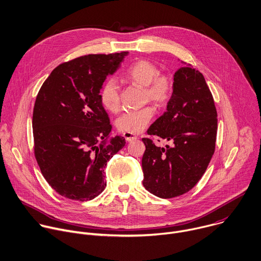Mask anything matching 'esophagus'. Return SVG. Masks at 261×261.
<instances>
[{
	"instance_id": "34e87169",
	"label": "esophagus",
	"mask_w": 261,
	"mask_h": 261,
	"mask_svg": "<svg viewBox=\"0 0 261 261\" xmlns=\"http://www.w3.org/2000/svg\"><path fill=\"white\" fill-rule=\"evenodd\" d=\"M123 137H124V139H125L127 142H132V141L138 139V137H137L136 135L132 134V133H123Z\"/></svg>"
}]
</instances>
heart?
Instances as JSON below:
<instances>
[{"label": "heart", "mask_w": 261, "mask_h": 261, "mask_svg": "<svg viewBox=\"0 0 261 261\" xmlns=\"http://www.w3.org/2000/svg\"><path fill=\"white\" fill-rule=\"evenodd\" d=\"M124 79L145 87L147 98L159 104L169 101L173 92V80L170 74L159 72L156 64L148 60H139L133 63L124 72ZM99 99L103 107L111 112L118 111L120 96L116 82L113 79L106 81L99 92ZM155 114L152 106L123 113L117 119V127L121 132L139 134L143 132Z\"/></svg>", "instance_id": "obj_1"}]
</instances>
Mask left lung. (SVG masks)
<instances>
[{
    "label": "left lung",
    "mask_w": 261,
    "mask_h": 261,
    "mask_svg": "<svg viewBox=\"0 0 261 261\" xmlns=\"http://www.w3.org/2000/svg\"><path fill=\"white\" fill-rule=\"evenodd\" d=\"M186 64V63H185ZM217 112L203 74L190 64L177 69L166 111L149 127L148 135L169 141L155 146L143 138V185L159 198L189 192L200 180L215 150Z\"/></svg>",
    "instance_id": "1"
}]
</instances>
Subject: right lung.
I'll use <instances>...</instances> for the list:
<instances>
[{
    "mask_svg": "<svg viewBox=\"0 0 261 261\" xmlns=\"http://www.w3.org/2000/svg\"><path fill=\"white\" fill-rule=\"evenodd\" d=\"M128 52L90 54L57 66L43 84L33 113L35 156L59 195L89 201L105 187V167L125 145L110 138L111 124L100 89Z\"/></svg>",
    "mask_w": 261,
    "mask_h": 261,
    "instance_id": "right-lung-1",
    "label": "right lung"
}]
</instances>
